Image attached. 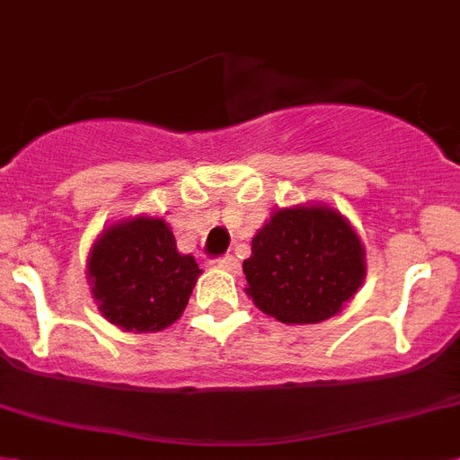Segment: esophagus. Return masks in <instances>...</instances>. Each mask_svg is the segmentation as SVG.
Wrapping results in <instances>:
<instances>
[{
	"instance_id": "1",
	"label": "esophagus",
	"mask_w": 460,
	"mask_h": 460,
	"mask_svg": "<svg viewBox=\"0 0 460 460\" xmlns=\"http://www.w3.org/2000/svg\"><path fill=\"white\" fill-rule=\"evenodd\" d=\"M217 266L229 273H238V269H241V264H238V260L234 254H224V257H219Z\"/></svg>"
}]
</instances>
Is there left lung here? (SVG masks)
I'll use <instances>...</instances> for the list:
<instances>
[{
    "label": "left lung",
    "instance_id": "8db88e82",
    "mask_svg": "<svg viewBox=\"0 0 460 460\" xmlns=\"http://www.w3.org/2000/svg\"><path fill=\"white\" fill-rule=\"evenodd\" d=\"M243 273L257 308L288 325H311L337 315L358 292L365 248L339 212L289 208L257 231Z\"/></svg>",
    "mask_w": 460,
    "mask_h": 460
}]
</instances>
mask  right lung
<instances>
[{"label":"right lung","mask_w":460,"mask_h":460,"mask_svg":"<svg viewBox=\"0 0 460 460\" xmlns=\"http://www.w3.org/2000/svg\"><path fill=\"white\" fill-rule=\"evenodd\" d=\"M200 269L191 254H180L164 219L137 217L114 224L88 257L93 296L111 325L128 332H158L172 325Z\"/></svg>","instance_id":"obj_1"}]
</instances>
